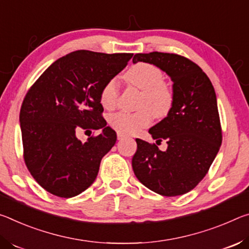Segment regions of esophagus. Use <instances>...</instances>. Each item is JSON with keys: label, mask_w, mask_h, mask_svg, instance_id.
I'll return each instance as SVG.
<instances>
[{"label": "esophagus", "mask_w": 249, "mask_h": 249, "mask_svg": "<svg viewBox=\"0 0 249 249\" xmlns=\"http://www.w3.org/2000/svg\"><path fill=\"white\" fill-rule=\"evenodd\" d=\"M125 137H127V136H125V134H124V133H120V132H118V133H117V138H118V140H122V139H124Z\"/></svg>", "instance_id": "obj_1"}]
</instances>
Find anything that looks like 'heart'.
I'll return each instance as SVG.
<instances>
[{"mask_svg": "<svg viewBox=\"0 0 249 249\" xmlns=\"http://www.w3.org/2000/svg\"><path fill=\"white\" fill-rule=\"evenodd\" d=\"M125 79L131 86L142 90L137 111H119L109 117V124L118 132L136 134L151 124L153 117L164 118L174 103L172 88L164 80V74L156 65L138 63L129 68ZM119 101V89L115 79L109 80L100 91V104L112 110Z\"/></svg>", "mask_w": 249, "mask_h": 249, "instance_id": "b5f03b06", "label": "heart"}]
</instances>
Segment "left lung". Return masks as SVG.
I'll return each mask as SVG.
<instances>
[{"label":"left lung","mask_w":249,"mask_h":249,"mask_svg":"<svg viewBox=\"0 0 249 249\" xmlns=\"http://www.w3.org/2000/svg\"><path fill=\"white\" fill-rule=\"evenodd\" d=\"M133 63L153 64L173 81L174 103L168 117L149 130L165 140L166 151L156 143L137 141L132 169L142 184L163 196L193 190L209 172L222 144V127L213 85L202 68L184 56L152 52L136 54Z\"/></svg>","instance_id":"obj_1"}]
</instances>
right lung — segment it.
I'll return each instance as SVG.
<instances>
[{
    "mask_svg": "<svg viewBox=\"0 0 249 249\" xmlns=\"http://www.w3.org/2000/svg\"><path fill=\"white\" fill-rule=\"evenodd\" d=\"M132 56L72 52L53 63L28 89L19 111L23 157L47 192L72 197L96 180L101 159L117 140L103 117L100 91ZM79 128L103 132L83 142L75 137Z\"/></svg>",
    "mask_w": 249,
    "mask_h": 249,
    "instance_id": "right-lung-1",
    "label": "right lung"
}]
</instances>
